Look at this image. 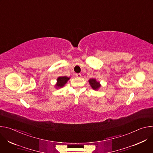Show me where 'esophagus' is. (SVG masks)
<instances>
[{"instance_id": "34e87169", "label": "esophagus", "mask_w": 153, "mask_h": 153, "mask_svg": "<svg viewBox=\"0 0 153 153\" xmlns=\"http://www.w3.org/2000/svg\"><path fill=\"white\" fill-rule=\"evenodd\" d=\"M76 77H81V74H80V73H77V74H76Z\"/></svg>"}]
</instances>
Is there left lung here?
<instances>
[{"instance_id":"obj_1","label":"left lung","mask_w":153,"mask_h":153,"mask_svg":"<svg viewBox=\"0 0 153 153\" xmlns=\"http://www.w3.org/2000/svg\"><path fill=\"white\" fill-rule=\"evenodd\" d=\"M89 82H90V84L91 85V86L92 87L93 89H94V90H97L99 88V87L100 86V85L99 84V82H97L96 80L94 79H90Z\"/></svg>"}]
</instances>
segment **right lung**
<instances>
[{
    "instance_id": "obj_1",
    "label": "right lung",
    "mask_w": 153,
    "mask_h": 153,
    "mask_svg": "<svg viewBox=\"0 0 153 153\" xmlns=\"http://www.w3.org/2000/svg\"><path fill=\"white\" fill-rule=\"evenodd\" d=\"M69 77L67 76H63V77H59L57 79V83L56 84V86L58 87H62L64 86V85L67 82V81L69 80Z\"/></svg>"
}]
</instances>
